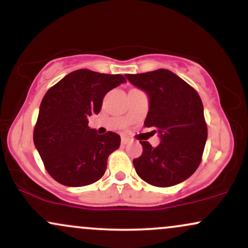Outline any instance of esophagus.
Returning <instances> with one entry per match:
<instances>
[{"label":"esophagus","instance_id":"1","mask_svg":"<svg viewBox=\"0 0 248 248\" xmlns=\"http://www.w3.org/2000/svg\"><path fill=\"white\" fill-rule=\"evenodd\" d=\"M128 142H129V139L126 138V136H122V138H121V143L122 144H127Z\"/></svg>","mask_w":248,"mask_h":248}]
</instances>
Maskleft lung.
Returning a JSON list of instances; mask_svg holds the SVG:
<instances>
[{
	"label": "left lung",
	"instance_id": "8db88e82",
	"mask_svg": "<svg viewBox=\"0 0 248 248\" xmlns=\"http://www.w3.org/2000/svg\"><path fill=\"white\" fill-rule=\"evenodd\" d=\"M126 77L149 96L144 126L155 128L154 132L161 138L156 148L140 141L143 153L133 160L136 173L148 184L160 187L186 181L201 164L207 139L201 96L169 70Z\"/></svg>",
	"mask_w": 248,
	"mask_h": 248
}]
</instances>
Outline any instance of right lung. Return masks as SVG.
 Instances as JSON below:
<instances>
[{"mask_svg":"<svg viewBox=\"0 0 248 248\" xmlns=\"http://www.w3.org/2000/svg\"><path fill=\"white\" fill-rule=\"evenodd\" d=\"M126 82L121 75L73 71L45 93L33 129V143L45 169L66 186H85L99 181L107 158L120 147L116 133L98 135L87 118L98 114L102 99Z\"/></svg>","mask_w":248,"mask_h":248,"instance_id":"obj_1","label":"right lung"}]
</instances>
